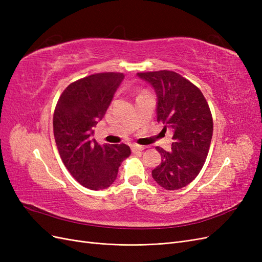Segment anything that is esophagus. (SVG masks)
<instances>
[{
  "instance_id": "obj_1",
  "label": "esophagus",
  "mask_w": 262,
  "mask_h": 262,
  "mask_svg": "<svg viewBox=\"0 0 262 262\" xmlns=\"http://www.w3.org/2000/svg\"><path fill=\"white\" fill-rule=\"evenodd\" d=\"M144 148H145L144 146L139 145V144H132V145H131V149H132V152H133V153L138 152V150H143Z\"/></svg>"
}]
</instances>
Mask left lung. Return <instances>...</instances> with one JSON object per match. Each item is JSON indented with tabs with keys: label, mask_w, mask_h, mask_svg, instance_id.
I'll return each mask as SVG.
<instances>
[{
	"label": "left lung",
	"mask_w": 262,
	"mask_h": 262,
	"mask_svg": "<svg viewBox=\"0 0 262 262\" xmlns=\"http://www.w3.org/2000/svg\"><path fill=\"white\" fill-rule=\"evenodd\" d=\"M157 96V122L172 132L171 150L156 147L162 163L152 177L166 190L189 185L202 169L213 133V120L203 94L195 85L172 71L137 74Z\"/></svg>",
	"instance_id": "1"
}]
</instances>
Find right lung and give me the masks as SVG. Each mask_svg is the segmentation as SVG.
<instances>
[{"label":"right lung","instance_id":"obj_1","mask_svg":"<svg viewBox=\"0 0 262 262\" xmlns=\"http://www.w3.org/2000/svg\"><path fill=\"white\" fill-rule=\"evenodd\" d=\"M123 73H98L70 84L53 115V133L61 160L80 184L92 190L108 188L121 163L131 154L126 144L99 145L94 126L104 118Z\"/></svg>","mask_w":262,"mask_h":262}]
</instances>
